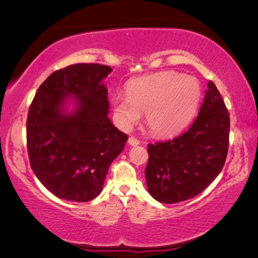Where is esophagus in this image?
I'll list each match as a JSON object with an SVG mask.
<instances>
[{"label": "esophagus", "mask_w": 258, "mask_h": 258, "mask_svg": "<svg viewBox=\"0 0 258 258\" xmlns=\"http://www.w3.org/2000/svg\"><path fill=\"white\" fill-rule=\"evenodd\" d=\"M128 145H130V146H133V147L139 146V145H140V141H139V140H138L137 138L130 137V138H128Z\"/></svg>", "instance_id": "esophagus-1"}]
</instances>
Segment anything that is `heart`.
Here are the masks:
<instances>
[{
	"mask_svg": "<svg viewBox=\"0 0 258 258\" xmlns=\"http://www.w3.org/2000/svg\"><path fill=\"white\" fill-rule=\"evenodd\" d=\"M200 99L202 89L195 77L163 72L128 82L126 95H113L111 104L123 128H130L141 113H146V123L152 133L169 137L190 123Z\"/></svg>",
	"mask_w": 258,
	"mask_h": 258,
	"instance_id": "1",
	"label": "heart"
}]
</instances>
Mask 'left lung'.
Returning <instances> with one entry per match:
<instances>
[{"mask_svg":"<svg viewBox=\"0 0 258 258\" xmlns=\"http://www.w3.org/2000/svg\"><path fill=\"white\" fill-rule=\"evenodd\" d=\"M230 117L212 81L191 127L165 142L148 145L146 180L149 194L164 204L191 199L223 168L229 149Z\"/></svg>","mask_w":258,"mask_h":258,"instance_id":"1","label":"left lung"}]
</instances>
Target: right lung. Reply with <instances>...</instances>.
<instances>
[{"label": "right lung", "instance_id": "right-lung-1", "mask_svg": "<svg viewBox=\"0 0 258 258\" xmlns=\"http://www.w3.org/2000/svg\"><path fill=\"white\" fill-rule=\"evenodd\" d=\"M112 69L99 63L72 64L52 73L38 87L27 117L30 167L55 197L85 203L100 195L109 166L127 135L109 119ZM73 101L76 108L67 111Z\"/></svg>", "mask_w": 258, "mask_h": 258}]
</instances>
